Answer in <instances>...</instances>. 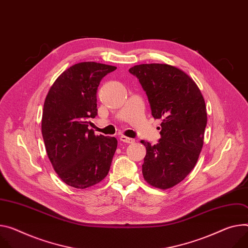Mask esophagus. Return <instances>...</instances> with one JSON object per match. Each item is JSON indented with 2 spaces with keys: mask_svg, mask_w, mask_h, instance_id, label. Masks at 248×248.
<instances>
[{
  "mask_svg": "<svg viewBox=\"0 0 248 248\" xmlns=\"http://www.w3.org/2000/svg\"><path fill=\"white\" fill-rule=\"evenodd\" d=\"M120 140L125 143H133L134 142V140L133 139H130V138H127V137H124V136H122L120 138Z\"/></svg>",
  "mask_w": 248,
  "mask_h": 248,
  "instance_id": "1",
  "label": "esophagus"
}]
</instances>
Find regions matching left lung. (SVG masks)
<instances>
[{"instance_id":"1","label":"left lung","mask_w":248,"mask_h":248,"mask_svg":"<svg viewBox=\"0 0 248 248\" xmlns=\"http://www.w3.org/2000/svg\"><path fill=\"white\" fill-rule=\"evenodd\" d=\"M145 91L155 120H161L158 143L146 148L142 164L145 181L166 190L179 184L194 169L204 144L207 108L195 81L178 67L151 63L131 67Z\"/></svg>"}]
</instances>
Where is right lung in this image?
I'll return each instance as SVG.
<instances>
[{
    "label": "right lung",
    "mask_w": 248,
    "mask_h": 248,
    "mask_svg": "<svg viewBox=\"0 0 248 248\" xmlns=\"http://www.w3.org/2000/svg\"><path fill=\"white\" fill-rule=\"evenodd\" d=\"M116 69L97 62L77 63L55 80L44 101L41 132L46 149L54 171L71 187H92L109 171L118 140L95 136L88 126L98 115L99 84Z\"/></svg>",
    "instance_id": "right-lung-1"
}]
</instances>
